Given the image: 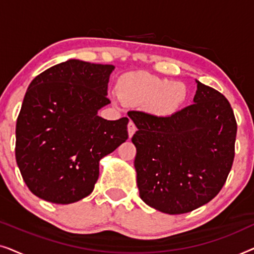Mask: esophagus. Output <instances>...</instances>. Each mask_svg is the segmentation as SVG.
I'll return each instance as SVG.
<instances>
[{
	"instance_id": "esophagus-1",
	"label": "esophagus",
	"mask_w": 254,
	"mask_h": 254,
	"mask_svg": "<svg viewBox=\"0 0 254 254\" xmlns=\"http://www.w3.org/2000/svg\"><path fill=\"white\" fill-rule=\"evenodd\" d=\"M135 131H136V126H135L133 121H129V123H128V135H129V137L133 136Z\"/></svg>"
}]
</instances>
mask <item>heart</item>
I'll list each match as a JSON object with an SVG mask.
<instances>
[{"label":"heart","instance_id":"obj_1","mask_svg":"<svg viewBox=\"0 0 254 254\" xmlns=\"http://www.w3.org/2000/svg\"><path fill=\"white\" fill-rule=\"evenodd\" d=\"M119 98L128 105H143L157 116L171 114L185 102L186 86L147 72H128L118 79Z\"/></svg>","mask_w":254,"mask_h":254}]
</instances>
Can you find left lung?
<instances>
[{
    "label": "left lung",
    "instance_id": "obj_1",
    "mask_svg": "<svg viewBox=\"0 0 254 254\" xmlns=\"http://www.w3.org/2000/svg\"><path fill=\"white\" fill-rule=\"evenodd\" d=\"M194 104L168 117L128 116L137 130L134 166L140 197L162 213H190L209 202L227 182L237 134L228 99L196 81Z\"/></svg>",
    "mask_w": 254,
    "mask_h": 254
}]
</instances>
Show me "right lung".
I'll use <instances>...</instances> for the list:
<instances>
[{"instance_id":"add662e5","label":"right lung","mask_w":254,"mask_h":254,"mask_svg":"<svg viewBox=\"0 0 254 254\" xmlns=\"http://www.w3.org/2000/svg\"><path fill=\"white\" fill-rule=\"evenodd\" d=\"M112 64L68 60L33 78L16 124V161L40 199L68 204L88 196L99 161L128 138V118L105 120Z\"/></svg>"}]
</instances>
